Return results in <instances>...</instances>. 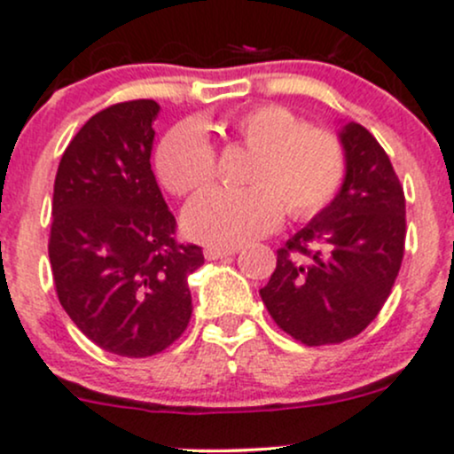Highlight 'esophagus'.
Segmentation results:
<instances>
[{
	"instance_id": "34e87169",
	"label": "esophagus",
	"mask_w": 454,
	"mask_h": 454,
	"mask_svg": "<svg viewBox=\"0 0 454 454\" xmlns=\"http://www.w3.org/2000/svg\"><path fill=\"white\" fill-rule=\"evenodd\" d=\"M237 246H232V248H219V246H208V248L204 250V256L208 261H217V259H226V256H232L237 253Z\"/></svg>"
}]
</instances>
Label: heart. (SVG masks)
<instances>
[{"label": "heart", "instance_id": "heart-1", "mask_svg": "<svg viewBox=\"0 0 454 454\" xmlns=\"http://www.w3.org/2000/svg\"><path fill=\"white\" fill-rule=\"evenodd\" d=\"M226 140L253 151L244 173L246 189H208L182 215L186 235L208 246L232 248L268 235L281 222H303L327 208L347 176L340 138L305 125L281 105H254L217 122ZM217 168L213 142L195 122L167 131L155 151V171L176 195L208 184Z\"/></svg>", "mask_w": 454, "mask_h": 454}]
</instances>
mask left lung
<instances>
[{
    "label": "left lung",
    "instance_id": "1",
    "mask_svg": "<svg viewBox=\"0 0 454 454\" xmlns=\"http://www.w3.org/2000/svg\"><path fill=\"white\" fill-rule=\"evenodd\" d=\"M347 176L332 204L277 250L259 294L274 323L308 347L358 336L382 309L400 272L406 200L380 142L342 127Z\"/></svg>",
    "mask_w": 454,
    "mask_h": 454
}]
</instances>
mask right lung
I'll list each match as a JSON object with an SVG mask.
<instances>
[{
  "instance_id": "add662e5",
  "label": "right lung",
  "mask_w": 454,
  "mask_h": 454,
  "mask_svg": "<svg viewBox=\"0 0 454 454\" xmlns=\"http://www.w3.org/2000/svg\"><path fill=\"white\" fill-rule=\"evenodd\" d=\"M155 100L94 114L59 162L50 265L76 327L109 354L146 358L184 333L200 246L176 239V217L151 171Z\"/></svg>"
}]
</instances>
